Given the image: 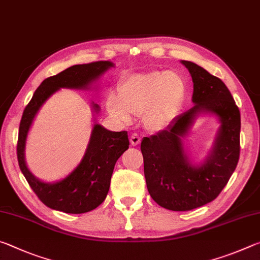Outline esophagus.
Returning a JSON list of instances; mask_svg holds the SVG:
<instances>
[{
	"mask_svg": "<svg viewBox=\"0 0 260 260\" xmlns=\"http://www.w3.org/2000/svg\"><path fill=\"white\" fill-rule=\"evenodd\" d=\"M140 142H141V138L138 134L134 133V134L131 135V144H132V146H133V147L138 146V144H140Z\"/></svg>",
	"mask_w": 260,
	"mask_h": 260,
	"instance_id": "esophagus-1",
	"label": "esophagus"
}]
</instances>
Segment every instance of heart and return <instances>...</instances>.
<instances>
[{"instance_id":"obj_1","label":"heart","mask_w":260,"mask_h":260,"mask_svg":"<svg viewBox=\"0 0 260 260\" xmlns=\"http://www.w3.org/2000/svg\"><path fill=\"white\" fill-rule=\"evenodd\" d=\"M119 93L108 99V110L114 119L129 124L134 113L143 114L149 131L161 132L177 118L186 96V83L178 73L156 70L125 77Z\"/></svg>"}]
</instances>
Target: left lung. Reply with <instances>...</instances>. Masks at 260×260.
I'll return each instance as SVG.
<instances>
[{
    "mask_svg": "<svg viewBox=\"0 0 260 260\" xmlns=\"http://www.w3.org/2000/svg\"><path fill=\"white\" fill-rule=\"evenodd\" d=\"M181 64L192 79L193 107L141 142L148 191L158 205L172 211H189L217 199L240 158L241 114L231 91L200 65L189 60ZM209 115L217 118L219 128L208 155L195 162L183 140L199 117Z\"/></svg>",
    "mask_w": 260,
    "mask_h": 260,
    "instance_id": "1",
    "label": "left lung"
}]
</instances>
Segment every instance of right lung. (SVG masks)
Masks as SVG:
<instances>
[{
    "label": "right lung",
    "instance_id": "obj_1",
    "mask_svg": "<svg viewBox=\"0 0 260 260\" xmlns=\"http://www.w3.org/2000/svg\"><path fill=\"white\" fill-rule=\"evenodd\" d=\"M114 68L110 60L73 65L63 72L43 80L25 108L19 125L18 156L21 173L43 204L65 213H85L98 208L108 195L114 165L129 146L127 132H112L100 124L91 129L90 139L80 162L64 178L47 182L30 172L25 158L26 142L30 127L42 105L61 88L96 90L103 74ZM94 114L101 111L99 104L90 103Z\"/></svg>",
    "mask_w": 260,
    "mask_h": 260
}]
</instances>
